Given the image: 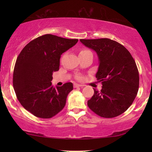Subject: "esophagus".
<instances>
[{"label": "esophagus", "instance_id": "34e87169", "mask_svg": "<svg viewBox=\"0 0 152 152\" xmlns=\"http://www.w3.org/2000/svg\"><path fill=\"white\" fill-rule=\"evenodd\" d=\"M84 86L81 84H74V87L75 88H78V87H83Z\"/></svg>", "mask_w": 152, "mask_h": 152}]
</instances>
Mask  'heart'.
<instances>
[{
	"mask_svg": "<svg viewBox=\"0 0 152 152\" xmlns=\"http://www.w3.org/2000/svg\"><path fill=\"white\" fill-rule=\"evenodd\" d=\"M90 53H91V52L89 50H88V49H83V50H82L80 52V55H85V54ZM77 79H78V80H81V79H82V78H81V77H78Z\"/></svg>",
	"mask_w": 152,
	"mask_h": 152,
	"instance_id": "heart-1",
	"label": "heart"
}]
</instances>
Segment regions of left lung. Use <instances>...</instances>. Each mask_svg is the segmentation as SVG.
<instances>
[{
  "instance_id": "8db88e82",
  "label": "left lung",
  "mask_w": 152,
  "mask_h": 152,
  "mask_svg": "<svg viewBox=\"0 0 152 152\" xmlns=\"http://www.w3.org/2000/svg\"><path fill=\"white\" fill-rule=\"evenodd\" d=\"M80 41L96 52L99 67L95 77L102 84L100 91L94 89L88 107L102 118L121 115L132 104L138 91L139 73L134 58L125 47L111 39Z\"/></svg>"
}]
</instances>
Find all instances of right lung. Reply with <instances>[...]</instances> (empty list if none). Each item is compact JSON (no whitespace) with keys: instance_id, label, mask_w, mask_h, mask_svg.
Segmentation results:
<instances>
[{"instance_id":"1","label":"right lung","mask_w":152,"mask_h":152,"mask_svg":"<svg viewBox=\"0 0 152 152\" xmlns=\"http://www.w3.org/2000/svg\"><path fill=\"white\" fill-rule=\"evenodd\" d=\"M78 39L45 34L31 41L16 59L13 86L23 107L36 117L50 118L65 107L73 89L71 82L53 87V73L59 69L60 57Z\"/></svg>"}]
</instances>
